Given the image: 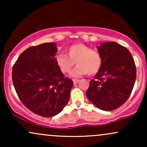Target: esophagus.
<instances>
[{
	"label": "esophagus",
	"mask_w": 147,
	"mask_h": 147,
	"mask_svg": "<svg viewBox=\"0 0 147 147\" xmlns=\"http://www.w3.org/2000/svg\"><path fill=\"white\" fill-rule=\"evenodd\" d=\"M79 82V79H73V83H74V84H75V85L78 83Z\"/></svg>",
	"instance_id": "esophagus-1"
}]
</instances>
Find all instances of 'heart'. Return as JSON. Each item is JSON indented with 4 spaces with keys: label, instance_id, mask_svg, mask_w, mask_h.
I'll return each mask as SVG.
<instances>
[{
    "label": "heart",
    "instance_id": "heart-1",
    "mask_svg": "<svg viewBox=\"0 0 147 147\" xmlns=\"http://www.w3.org/2000/svg\"><path fill=\"white\" fill-rule=\"evenodd\" d=\"M68 55L59 53L55 61L59 68L63 73L71 70L75 63L77 65L70 72L72 77H82L86 74L92 75L99 71L102 65V57L97 51L82 43L72 45L67 49Z\"/></svg>",
    "mask_w": 147,
    "mask_h": 147
}]
</instances>
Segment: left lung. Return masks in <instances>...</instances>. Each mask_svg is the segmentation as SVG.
Listing matches in <instances>:
<instances>
[{
  "label": "left lung",
  "mask_w": 147,
  "mask_h": 147,
  "mask_svg": "<svg viewBox=\"0 0 147 147\" xmlns=\"http://www.w3.org/2000/svg\"><path fill=\"white\" fill-rule=\"evenodd\" d=\"M102 65L90 82L86 97L96 107L113 111L123 105L131 95L136 79L134 60L127 48L115 42L97 47Z\"/></svg>",
  "instance_id": "obj_1"
}]
</instances>
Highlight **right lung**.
<instances>
[{
  "instance_id": "obj_1",
  "label": "right lung",
  "mask_w": 147,
  "mask_h": 147,
  "mask_svg": "<svg viewBox=\"0 0 147 147\" xmlns=\"http://www.w3.org/2000/svg\"><path fill=\"white\" fill-rule=\"evenodd\" d=\"M55 43H44L26 49L12 69V82L20 100L32 112L50 117L63 109L73 86L55 61Z\"/></svg>"
}]
</instances>
